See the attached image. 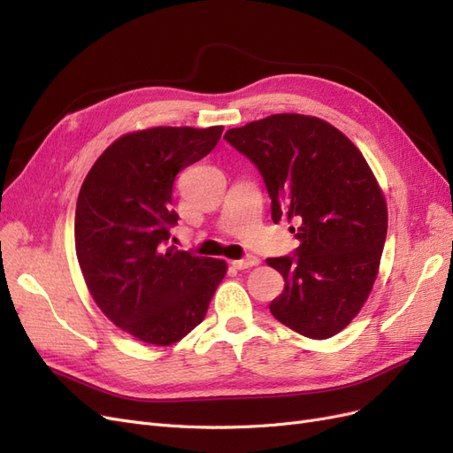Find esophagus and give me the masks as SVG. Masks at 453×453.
<instances>
[{"mask_svg":"<svg viewBox=\"0 0 453 453\" xmlns=\"http://www.w3.org/2000/svg\"><path fill=\"white\" fill-rule=\"evenodd\" d=\"M258 265V257H245V258H238V260H232V266H234L236 270H248L251 266H257Z\"/></svg>","mask_w":453,"mask_h":453,"instance_id":"1","label":"esophagus"}]
</instances>
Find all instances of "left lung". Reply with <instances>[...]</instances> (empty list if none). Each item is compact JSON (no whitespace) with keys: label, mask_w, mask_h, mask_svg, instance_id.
<instances>
[{"label":"left lung","mask_w":453,"mask_h":453,"mask_svg":"<svg viewBox=\"0 0 453 453\" xmlns=\"http://www.w3.org/2000/svg\"><path fill=\"white\" fill-rule=\"evenodd\" d=\"M263 175L272 221L291 226L293 257L266 258L285 281L273 318L325 340L357 315L372 291L388 236V203L368 162L326 120L278 113L225 134Z\"/></svg>","instance_id":"1"}]
</instances>
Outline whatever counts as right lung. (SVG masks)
I'll return each instance as SVG.
<instances>
[{"label": "right lung", "mask_w": 453, "mask_h": 453, "mask_svg": "<svg viewBox=\"0 0 453 453\" xmlns=\"http://www.w3.org/2000/svg\"><path fill=\"white\" fill-rule=\"evenodd\" d=\"M223 127H157L120 135L87 173L75 251L94 303L145 344L170 346L205 318L226 263L168 248L175 175L203 158Z\"/></svg>", "instance_id": "add662e5"}]
</instances>
